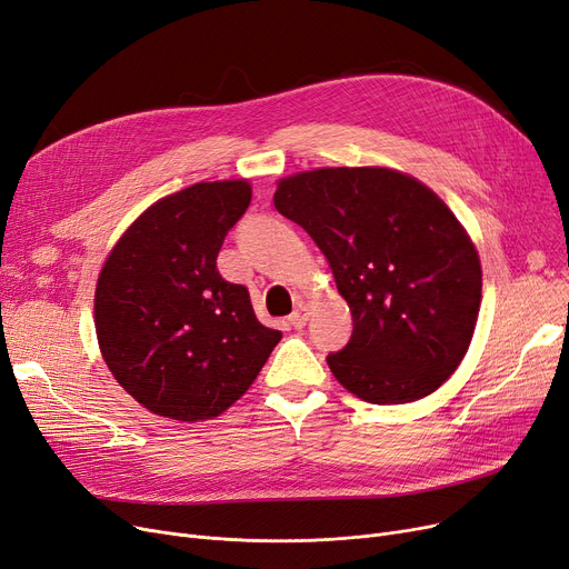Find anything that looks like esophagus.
Masks as SVG:
<instances>
[{
	"label": "esophagus",
	"mask_w": 569,
	"mask_h": 569,
	"mask_svg": "<svg viewBox=\"0 0 569 569\" xmlns=\"http://www.w3.org/2000/svg\"><path fill=\"white\" fill-rule=\"evenodd\" d=\"M309 320V309L307 307H298L290 316H288V323L295 328V330H302L307 326Z\"/></svg>",
	"instance_id": "1"
}]
</instances>
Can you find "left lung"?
<instances>
[{"mask_svg": "<svg viewBox=\"0 0 569 569\" xmlns=\"http://www.w3.org/2000/svg\"><path fill=\"white\" fill-rule=\"evenodd\" d=\"M274 207L330 262L353 332L328 356L337 381L372 405L421 400L472 341L481 262L439 197L386 167H326L279 181Z\"/></svg>", "mask_w": 569, "mask_h": 569, "instance_id": "8db88e82", "label": "left lung"}]
</instances>
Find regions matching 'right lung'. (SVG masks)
<instances>
[{
    "mask_svg": "<svg viewBox=\"0 0 569 569\" xmlns=\"http://www.w3.org/2000/svg\"><path fill=\"white\" fill-rule=\"evenodd\" d=\"M251 204L249 181L194 183L148 207L107 258L94 290L102 358L132 398L194 423L251 388L281 332L216 267Z\"/></svg>",
    "mask_w": 569,
    "mask_h": 569,
    "instance_id": "right-lung-1",
    "label": "right lung"
}]
</instances>
